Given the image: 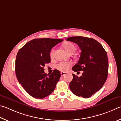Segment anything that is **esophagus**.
<instances>
[{"label":"esophagus","instance_id":"obj_1","mask_svg":"<svg viewBox=\"0 0 121 121\" xmlns=\"http://www.w3.org/2000/svg\"><path fill=\"white\" fill-rule=\"evenodd\" d=\"M60 74H61V76H62V77H63V76H64L65 75V73L64 72H61Z\"/></svg>","mask_w":121,"mask_h":121}]
</instances>
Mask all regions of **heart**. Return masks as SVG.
I'll return each instance as SVG.
<instances>
[{
    "label": "heart",
    "instance_id": "1",
    "mask_svg": "<svg viewBox=\"0 0 121 121\" xmlns=\"http://www.w3.org/2000/svg\"><path fill=\"white\" fill-rule=\"evenodd\" d=\"M63 47L66 49V50L68 52L69 54L74 53L76 50V47L74 44L70 42H65L63 44ZM55 49H52L50 52V57L51 58H52L54 56ZM72 63L69 62H59L58 64L56 65V68L59 69V71L65 72L68 70L69 67L71 66Z\"/></svg>",
    "mask_w": 121,
    "mask_h": 121
}]
</instances>
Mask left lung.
<instances>
[{"label": "left lung", "instance_id": "8db88e82", "mask_svg": "<svg viewBox=\"0 0 121 121\" xmlns=\"http://www.w3.org/2000/svg\"><path fill=\"white\" fill-rule=\"evenodd\" d=\"M66 40L77 43L81 50L79 61L72 69L74 72L83 71L80 77L72 74L69 88L77 96L89 98L102 88L107 79L108 62L106 52L99 42L91 38L71 37Z\"/></svg>", "mask_w": 121, "mask_h": 121}]
</instances>
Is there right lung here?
Listing matches in <instances>:
<instances>
[{
  "mask_svg": "<svg viewBox=\"0 0 121 121\" xmlns=\"http://www.w3.org/2000/svg\"><path fill=\"white\" fill-rule=\"evenodd\" d=\"M63 40L50 38L33 39L21 48L15 61L16 75L27 93L37 99L50 95L60 77V72L54 69L44 73L43 67L50 62L52 48Z\"/></svg>",
  "mask_w": 121,
  "mask_h": 121,
  "instance_id": "add662e5",
  "label": "right lung"
}]
</instances>
